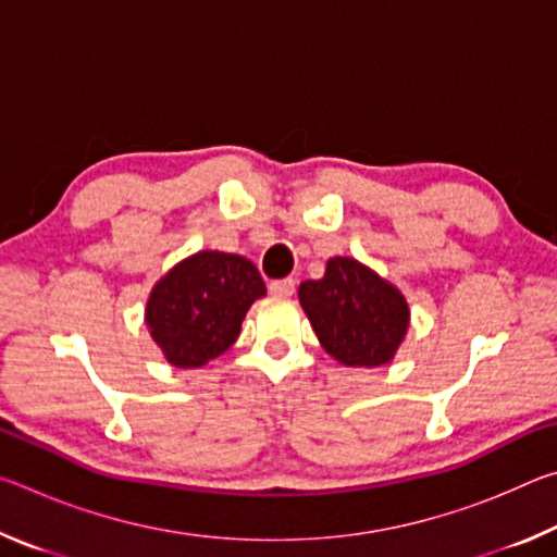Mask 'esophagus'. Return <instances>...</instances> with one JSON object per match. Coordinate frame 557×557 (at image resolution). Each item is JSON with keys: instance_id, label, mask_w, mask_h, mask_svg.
I'll return each instance as SVG.
<instances>
[{"instance_id": "esophagus-1", "label": "esophagus", "mask_w": 557, "mask_h": 557, "mask_svg": "<svg viewBox=\"0 0 557 557\" xmlns=\"http://www.w3.org/2000/svg\"><path fill=\"white\" fill-rule=\"evenodd\" d=\"M295 285H297V282L292 280V277H287V280H272L270 285H268V289H270L272 297H292V295H295Z\"/></svg>"}]
</instances>
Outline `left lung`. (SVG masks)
<instances>
[{"label": "left lung", "mask_w": 557, "mask_h": 557, "mask_svg": "<svg viewBox=\"0 0 557 557\" xmlns=\"http://www.w3.org/2000/svg\"><path fill=\"white\" fill-rule=\"evenodd\" d=\"M297 295L319 344L348 369L391 363L408 334V299L356 258H332L324 277L301 282Z\"/></svg>", "instance_id": "1"}]
</instances>
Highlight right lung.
<instances>
[{
    "instance_id": "obj_1",
    "label": "right lung",
    "mask_w": 557,
    "mask_h": 557,
    "mask_svg": "<svg viewBox=\"0 0 557 557\" xmlns=\"http://www.w3.org/2000/svg\"><path fill=\"white\" fill-rule=\"evenodd\" d=\"M265 282L248 258L199 250L178 260L147 297L145 324L174 369H201L235 344Z\"/></svg>"
}]
</instances>
